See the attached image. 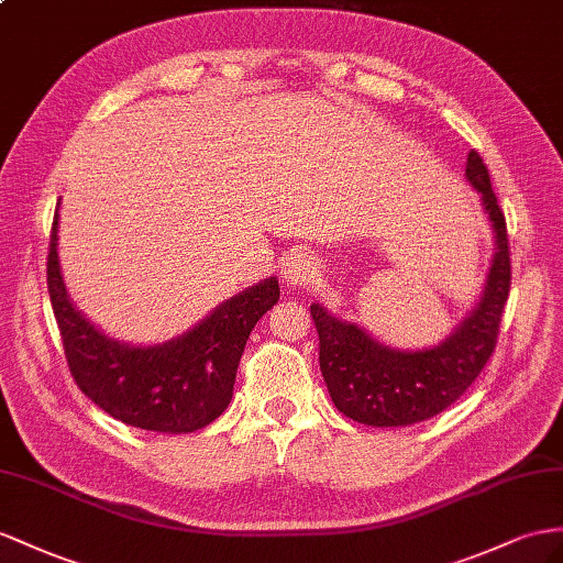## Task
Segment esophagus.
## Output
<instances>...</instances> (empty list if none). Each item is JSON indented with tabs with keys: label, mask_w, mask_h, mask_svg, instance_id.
<instances>
[{
	"label": "esophagus",
	"mask_w": 563,
	"mask_h": 563,
	"mask_svg": "<svg viewBox=\"0 0 563 563\" xmlns=\"http://www.w3.org/2000/svg\"><path fill=\"white\" fill-rule=\"evenodd\" d=\"M316 268H319V264H316V258L311 254L297 252L285 258L280 276L287 287H299V285H309L313 280Z\"/></svg>",
	"instance_id": "obj_1"
}]
</instances>
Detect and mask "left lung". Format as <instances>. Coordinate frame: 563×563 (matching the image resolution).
<instances>
[{
  "label": "left lung",
  "mask_w": 563,
  "mask_h": 563,
  "mask_svg": "<svg viewBox=\"0 0 563 563\" xmlns=\"http://www.w3.org/2000/svg\"><path fill=\"white\" fill-rule=\"evenodd\" d=\"M466 178L481 192L493 223L495 256L478 307L438 347L390 350L358 325L335 319L321 305H311L323 380L333 405L352 421L393 428L432 419L468 390L495 352L511 287L507 221L493 192L487 166L473 150L468 152Z\"/></svg>",
  "instance_id": "8db88e82"
}]
</instances>
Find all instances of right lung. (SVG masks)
Listing matches in <instances>:
<instances>
[{"instance_id":"1","label":"right lung","mask_w":563,"mask_h":563,"mask_svg":"<svg viewBox=\"0 0 563 563\" xmlns=\"http://www.w3.org/2000/svg\"><path fill=\"white\" fill-rule=\"evenodd\" d=\"M54 213L47 290L66 362L76 385L99 409L128 426L156 432H195L228 409L244 344L256 321L276 305L280 287L266 278L225 299L185 335L150 347L107 338L68 299L56 254Z\"/></svg>"}]
</instances>
